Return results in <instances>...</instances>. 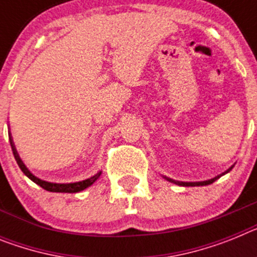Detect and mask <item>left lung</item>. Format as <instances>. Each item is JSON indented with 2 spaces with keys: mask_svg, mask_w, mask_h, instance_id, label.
Masks as SVG:
<instances>
[{
  "mask_svg": "<svg viewBox=\"0 0 257 257\" xmlns=\"http://www.w3.org/2000/svg\"><path fill=\"white\" fill-rule=\"evenodd\" d=\"M233 169V166L227 170V172L225 173H229L230 170ZM225 173H222V174H225ZM221 174V175H222ZM221 175H217V177H214L213 179H209V181H204V182H179V181H174V179H170V178H166L169 182H172V183H175V185L178 186H186V187H190V186H207V185H210V183H213L214 181H217V179L220 178Z\"/></svg>",
  "mask_w": 257,
  "mask_h": 257,
  "instance_id": "1",
  "label": "left lung"
}]
</instances>
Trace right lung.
<instances>
[{"label": "right lung", "mask_w": 257, "mask_h": 257, "mask_svg": "<svg viewBox=\"0 0 257 257\" xmlns=\"http://www.w3.org/2000/svg\"><path fill=\"white\" fill-rule=\"evenodd\" d=\"M10 144H12L13 153H14L15 160H17V162H18V165H19V168H21L22 172H23L24 174L27 175V177L31 179V181L35 182L36 185H39V186H40V187H43L44 190H47V191H50V192H67V194H74V192L83 191L84 188L89 187V186H91L92 183H95V181H97L98 177H100V174H101V173H97V174L93 175V177H91V178L85 179V181L76 182V183H67V185H60V183H50V182L41 181V179L36 178L35 175L31 174V173L27 170V168H26V166L23 165V162L21 161L18 153H17V151H15L14 146H13L12 139H10Z\"/></svg>", "instance_id": "add662e5"}]
</instances>
